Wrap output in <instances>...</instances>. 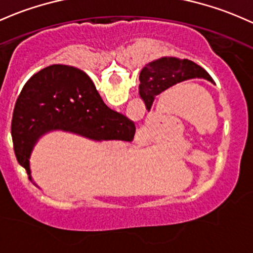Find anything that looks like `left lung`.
Here are the masks:
<instances>
[{"instance_id": "1", "label": "left lung", "mask_w": 253, "mask_h": 253, "mask_svg": "<svg viewBox=\"0 0 253 253\" xmlns=\"http://www.w3.org/2000/svg\"><path fill=\"white\" fill-rule=\"evenodd\" d=\"M193 78H204L213 83L211 76L195 62L175 56H163L146 64L141 70L140 95L146 106L151 107L157 95Z\"/></svg>"}]
</instances>
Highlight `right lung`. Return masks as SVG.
Masks as SVG:
<instances>
[{
    "instance_id": "1",
    "label": "right lung",
    "mask_w": 253,
    "mask_h": 253,
    "mask_svg": "<svg viewBox=\"0 0 253 253\" xmlns=\"http://www.w3.org/2000/svg\"><path fill=\"white\" fill-rule=\"evenodd\" d=\"M51 131L71 132L91 141H131L135 124L106 106L85 72L55 64L30 78L13 111L15 157L34 183L31 153L40 138Z\"/></svg>"
}]
</instances>
